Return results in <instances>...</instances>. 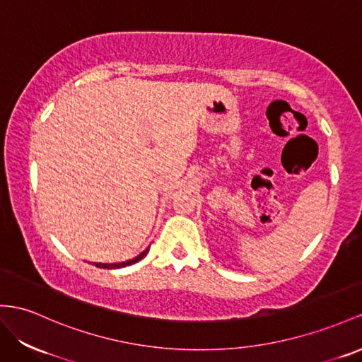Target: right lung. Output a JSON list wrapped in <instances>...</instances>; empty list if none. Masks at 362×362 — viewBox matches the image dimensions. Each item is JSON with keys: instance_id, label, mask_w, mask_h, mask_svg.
Instances as JSON below:
<instances>
[{"instance_id": "right-lung-1", "label": "right lung", "mask_w": 362, "mask_h": 362, "mask_svg": "<svg viewBox=\"0 0 362 362\" xmlns=\"http://www.w3.org/2000/svg\"><path fill=\"white\" fill-rule=\"evenodd\" d=\"M146 252H148V249H146V251H144L141 255H137L136 258H133V260H128V262H124V263H115V264L95 263V266H96V267H102V269H119V267H125V266H129V264H133V263L139 262V260H141V258H144V257H145V254H146Z\"/></svg>"}]
</instances>
